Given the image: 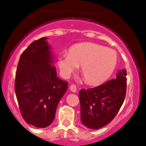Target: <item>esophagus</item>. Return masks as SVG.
Instances as JSON below:
<instances>
[{"label":"esophagus","instance_id":"esophagus-1","mask_svg":"<svg viewBox=\"0 0 146 146\" xmlns=\"http://www.w3.org/2000/svg\"><path fill=\"white\" fill-rule=\"evenodd\" d=\"M70 90L72 91L73 92H77V88L75 85H71L70 86Z\"/></svg>","mask_w":146,"mask_h":146}]
</instances>
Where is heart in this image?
<instances>
[{
  "instance_id": "1",
  "label": "heart",
  "mask_w": 146,
  "mask_h": 146,
  "mask_svg": "<svg viewBox=\"0 0 146 146\" xmlns=\"http://www.w3.org/2000/svg\"><path fill=\"white\" fill-rule=\"evenodd\" d=\"M117 61V54L112 49L94 43H82L70 48L69 54L58 58V66L65 78L81 65L85 80L92 85L105 81L114 71Z\"/></svg>"
}]
</instances>
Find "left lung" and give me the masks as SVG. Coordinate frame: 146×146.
I'll return each instance as SVG.
<instances>
[{"label":"left lung","mask_w":146,"mask_h":146,"mask_svg":"<svg viewBox=\"0 0 146 146\" xmlns=\"http://www.w3.org/2000/svg\"><path fill=\"white\" fill-rule=\"evenodd\" d=\"M126 69H122L115 79L79 92L80 119L86 127L100 129L115 117L126 96Z\"/></svg>","instance_id":"left-lung-1"}]
</instances>
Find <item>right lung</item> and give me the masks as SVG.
Here are the masks:
<instances>
[{"label": "right lung", "instance_id": "1", "mask_svg": "<svg viewBox=\"0 0 146 146\" xmlns=\"http://www.w3.org/2000/svg\"><path fill=\"white\" fill-rule=\"evenodd\" d=\"M46 37L34 41L20 56L15 90L23 119L37 128L49 126L55 117L68 82L56 76L54 55Z\"/></svg>", "mask_w": 146, "mask_h": 146}]
</instances>
